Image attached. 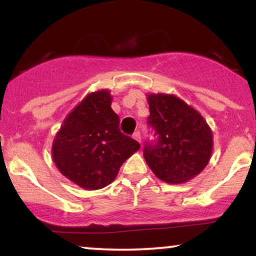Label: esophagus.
<instances>
[{
	"instance_id": "1",
	"label": "esophagus",
	"mask_w": 256,
	"mask_h": 256,
	"mask_svg": "<svg viewBox=\"0 0 256 256\" xmlns=\"http://www.w3.org/2000/svg\"><path fill=\"white\" fill-rule=\"evenodd\" d=\"M134 138L137 140V142L140 143V131L134 132Z\"/></svg>"
}]
</instances>
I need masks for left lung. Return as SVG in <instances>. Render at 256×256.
Returning a JSON list of instances; mask_svg holds the SVG:
<instances>
[{
    "instance_id": "1",
    "label": "left lung",
    "mask_w": 256,
    "mask_h": 256,
    "mask_svg": "<svg viewBox=\"0 0 256 256\" xmlns=\"http://www.w3.org/2000/svg\"><path fill=\"white\" fill-rule=\"evenodd\" d=\"M148 124L158 138L146 143L144 158L158 179L168 184L186 183L210 162L213 134L204 116L171 94H148Z\"/></svg>"
}]
</instances>
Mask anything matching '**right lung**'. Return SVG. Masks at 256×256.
<instances>
[{
    "label": "right lung",
    "instance_id": "obj_1",
    "mask_svg": "<svg viewBox=\"0 0 256 256\" xmlns=\"http://www.w3.org/2000/svg\"><path fill=\"white\" fill-rule=\"evenodd\" d=\"M110 90L88 94L70 112L52 140V160L67 179L85 190L107 186L120 166L140 148L119 130Z\"/></svg>",
    "mask_w": 256,
    "mask_h": 256
}]
</instances>
